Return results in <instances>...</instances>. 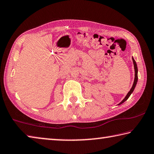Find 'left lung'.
I'll list each match as a JSON object with an SVG mask.
<instances>
[{"label":"left lung","instance_id":"1","mask_svg":"<svg viewBox=\"0 0 154 154\" xmlns=\"http://www.w3.org/2000/svg\"><path fill=\"white\" fill-rule=\"evenodd\" d=\"M132 61H133V64H134V83H133V85H132V86L131 88V89H130V90L128 92V93L127 94V95L126 96V97H125L123 100L122 101V102L119 104V105H121V104H122L123 103H124L125 101L128 100V98L130 97V96L131 95V94L133 92V91L134 90L135 87H136V85L137 83V81H138V69H137V63L136 62H135L134 59L132 58Z\"/></svg>","mask_w":154,"mask_h":154}]
</instances>
